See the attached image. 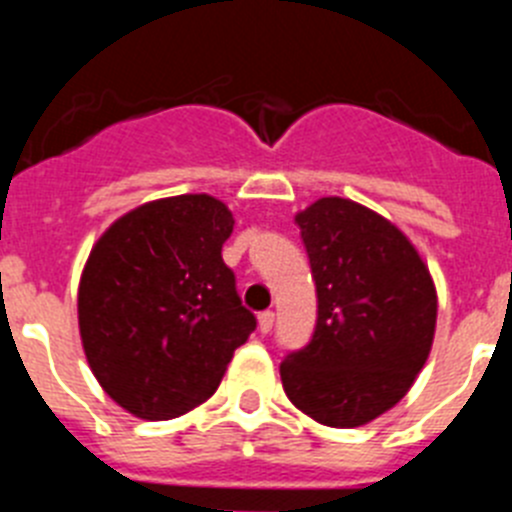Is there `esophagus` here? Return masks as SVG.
I'll list each match as a JSON object with an SVG mask.
<instances>
[{
  "label": "esophagus",
  "mask_w": 512,
  "mask_h": 512,
  "mask_svg": "<svg viewBox=\"0 0 512 512\" xmlns=\"http://www.w3.org/2000/svg\"><path fill=\"white\" fill-rule=\"evenodd\" d=\"M271 328H274V312L264 310L259 315V330H261V333H269Z\"/></svg>",
  "instance_id": "esophagus-1"
}]
</instances>
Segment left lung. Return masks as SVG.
<instances>
[{
  "label": "left lung",
  "instance_id": "1",
  "mask_svg": "<svg viewBox=\"0 0 512 512\" xmlns=\"http://www.w3.org/2000/svg\"><path fill=\"white\" fill-rule=\"evenodd\" d=\"M318 289L310 343L279 366L297 410L330 428L372 423L428 361L438 297L431 271L387 217L343 197L295 215Z\"/></svg>",
  "mask_w": 512,
  "mask_h": 512
}]
</instances>
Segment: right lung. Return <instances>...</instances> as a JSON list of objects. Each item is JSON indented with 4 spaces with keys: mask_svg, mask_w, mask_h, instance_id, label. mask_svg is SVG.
<instances>
[{
    "mask_svg": "<svg viewBox=\"0 0 512 512\" xmlns=\"http://www.w3.org/2000/svg\"><path fill=\"white\" fill-rule=\"evenodd\" d=\"M233 225L210 194H179L117 217L94 243L76 302L81 346L102 390L135 418L202 405L256 328L223 261Z\"/></svg>",
    "mask_w": 512,
    "mask_h": 512,
    "instance_id": "obj_1",
    "label": "right lung"
}]
</instances>
